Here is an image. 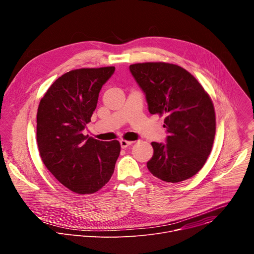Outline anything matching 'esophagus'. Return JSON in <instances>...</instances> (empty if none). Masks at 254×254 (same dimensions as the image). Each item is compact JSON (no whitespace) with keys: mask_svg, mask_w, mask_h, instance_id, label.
Segmentation results:
<instances>
[{"mask_svg":"<svg viewBox=\"0 0 254 254\" xmlns=\"http://www.w3.org/2000/svg\"><path fill=\"white\" fill-rule=\"evenodd\" d=\"M133 141H129V140H125V139H122L121 140V147L123 149H127L128 146H130V144L132 143Z\"/></svg>","mask_w":254,"mask_h":254,"instance_id":"obj_1","label":"esophagus"}]
</instances>
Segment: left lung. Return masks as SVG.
I'll return each instance as SVG.
<instances>
[{"instance_id": "1", "label": "left lung", "mask_w": 254, "mask_h": 254, "mask_svg": "<svg viewBox=\"0 0 254 254\" xmlns=\"http://www.w3.org/2000/svg\"><path fill=\"white\" fill-rule=\"evenodd\" d=\"M146 93L149 112L165 117L167 143L152 142L154 156L149 171L168 183L196 175L205 165L216 132L214 104L208 92L183 67L166 62L129 66Z\"/></svg>"}]
</instances>
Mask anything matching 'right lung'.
<instances>
[{"instance_id":"obj_1","label":"right lung","mask_w":254,"mask_h":254,"mask_svg":"<svg viewBox=\"0 0 254 254\" xmlns=\"http://www.w3.org/2000/svg\"><path fill=\"white\" fill-rule=\"evenodd\" d=\"M116 67L74 69L56 79L41 98L36 137L43 164L76 194H93L112 178L119 140L100 141L82 130L96 108L102 85Z\"/></svg>"}]
</instances>
